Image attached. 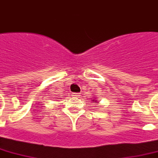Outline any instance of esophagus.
<instances>
[{
    "instance_id": "obj_1",
    "label": "esophagus",
    "mask_w": 158,
    "mask_h": 158,
    "mask_svg": "<svg viewBox=\"0 0 158 158\" xmlns=\"http://www.w3.org/2000/svg\"><path fill=\"white\" fill-rule=\"evenodd\" d=\"M72 96H73V97H79V93H73V94H72Z\"/></svg>"
}]
</instances>
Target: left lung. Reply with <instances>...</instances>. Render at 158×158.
I'll return each instance as SVG.
<instances>
[{
	"mask_svg": "<svg viewBox=\"0 0 158 158\" xmlns=\"http://www.w3.org/2000/svg\"><path fill=\"white\" fill-rule=\"evenodd\" d=\"M92 102H96V100H92Z\"/></svg>",
	"mask_w": 158,
	"mask_h": 158,
	"instance_id": "8db88e82",
	"label": "left lung"
}]
</instances>
